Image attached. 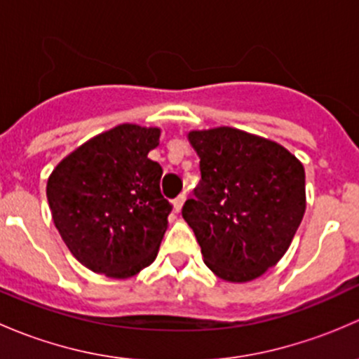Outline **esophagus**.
<instances>
[{"label": "esophagus", "mask_w": 359, "mask_h": 359, "mask_svg": "<svg viewBox=\"0 0 359 359\" xmlns=\"http://www.w3.org/2000/svg\"><path fill=\"white\" fill-rule=\"evenodd\" d=\"M184 201H186V194H179V196H177L175 200H173V210H175L177 213H179L180 210H182Z\"/></svg>", "instance_id": "34e87169"}]
</instances>
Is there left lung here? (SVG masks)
<instances>
[{"instance_id": "1", "label": "left lung", "mask_w": 359, "mask_h": 359, "mask_svg": "<svg viewBox=\"0 0 359 359\" xmlns=\"http://www.w3.org/2000/svg\"><path fill=\"white\" fill-rule=\"evenodd\" d=\"M201 180L182 206L203 260L219 278L262 276L290 247L306 212V173L290 151L243 130L187 133Z\"/></svg>"}]
</instances>
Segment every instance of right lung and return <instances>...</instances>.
Masks as SVG:
<instances>
[{
	"instance_id": "1",
	"label": "right lung",
	"mask_w": 359,
	"mask_h": 359,
	"mask_svg": "<svg viewBox=\"0 0 359 359\" xmlns=\"http://www.w3.org/2000/svg\"><path fill=\"white\" fill-rule=\"evenodd\" d=\"M159 133L118 125L72 151L48 177L53 224L93 273L123 280L156 259L172 212L159 191L163 168L147 158Z\"/></svg>"
}]
</instances>
